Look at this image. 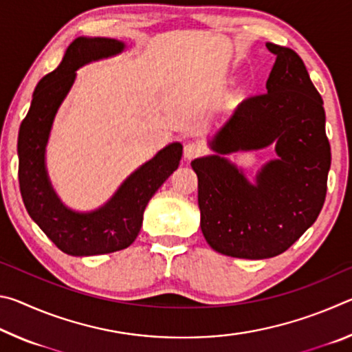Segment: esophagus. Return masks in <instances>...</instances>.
Instances as JSON below:
<instances>
[{
  "instance_id": "34e87169",
  "label": "esophagus",
  "mask_w": 352,
  "mask_h": 352,
  "mask_svg": "<svg viewBox=\"0 0 352 352\" xmlns=\"http://www.w3.org/2000/svg\"><path fill=\"white\" fill-rule=\"evenodd\" d=\"M204 152H205V147L201 146L200 142H188V144H184V148H183L184 158L186 160H192Z\"/></svg>"
}]
</instances>
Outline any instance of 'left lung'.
I'll use <instances>...</instances> for the list:
<instances>
[{"mask_svg":"<svg viewBox=\"0 0 352 352\" xmlns=\"http://www.w3.org/2000/svg\"><path fill=\"white\" fill-rule=\"evenodd\" d=\"M275 65L267 93L237 107L190 166L199 178L200 228L216 252L267 259L285 252L323 208L331 146L317 88L290 47L265 43ZM276 144L277 158L252 184L225 154Z\"/></svg>","mask_w":352,"mask_h":352,"instance_id":"1","label":"left lung"}]
</instances>
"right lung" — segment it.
<instances>
[{
  "label": "right lung",
  "instance_id": "right-lung-1",
  "mask_svg": "<svg viewBox=\"0 0 352 352\" xmlns=\"http://www.w3.org/2000/svg\"><path fill=\"white\" fill-rule=\"evenodd\" d=\"M126 43L107 37H77L58 67L41 79L19 132V182L29 216L71 256H94L127 248L138 236L152 195L180 164L183 146L170 142L133 170L98 210L80 212L58 199L46 169V146L62 102L83 65L121 54Z\"/></svg>",
  "mask_w": 352,
  "mask_h": 352
}]
</instances>
